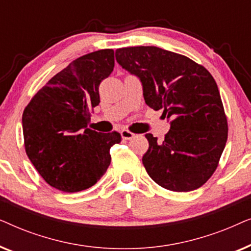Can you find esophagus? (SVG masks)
Listing matches in <instances>:
<instances>
[{
	"label": "esophagus",
	"mask_w": 251,
	"mask_h": 251,
	"mask_svg": "<svg viewBox=\"0 0 251 251\" xmlns=\"http://www.w3.org/2000/svg\"><path fill=\"white\" fill-rule=\"evenodd\" d=\"M121 136H122L123 139L129 140V139H132L133 137H135V133L131 132V131H129V130H126V129H123L122 131H121Z\"/></svg>",
	"instance_id": "34e87169"
}]
</instances>
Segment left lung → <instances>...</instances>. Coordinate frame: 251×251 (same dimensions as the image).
Returning a JSON list of instances; mask_svg holds the SVG:
<instances>
[{
  "label": "left lung",
  "instance_id": "1",
  "mask_svg": "<svg viewBox=\"0 0 251 251\" xmlns=\"http://www.w3.org/2000/svg\"><path fill=\"white\" fill-rule=\"evenodd\" d=\"M118 63L143 83L144 99L171 120L163 142L146 133L143 156L147 174L161 187L190 192L217 169L228 136L227 118L215 78L207 68L183 54L157 47L115 51Z\"/></svg>",
  "mask_w": 251,
  "mask_h": 251
}]
</instances>
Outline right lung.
I'll return each mask as SVG.
<instances>
[{"label":"right lung","mask_w":251,"mask_h":251,"mask_svg":"<svg viewBox=\"0 0 251 251\" xmlns=\"http://www.w3.org/2000/svg\"><path fill=\"white\" fill-rule=\"evenodd\" d=\"M114 68V51L98 50L72 61L40 89L23 113L24 145L50 186L73 193L95 185L111 163L118 131L87 128L99 105V85Z\"/></svg>","instance_id":"obj_1"}]
</instances>
